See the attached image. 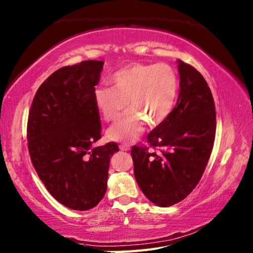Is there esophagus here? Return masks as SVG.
I'll return each mask as SVG.
<instances>
[{"instance_id": "esophagus-1", "label": "esophagus", "mask_w": 253, "mask_h": 253, "mask_svg": "<svg viewBox=\"0 0 253 253\" xmlns=\"http://www.w3.org/2000/svg\"><path fill=\"white\" fill-rule=\"evenodd\" d=\"M120 149L122 151H129V150H130V145L126 144V143H123V144L120 145Z\"/></svg>"}]
</instances>
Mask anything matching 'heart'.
Here are the masks:
<instances>
[{
	"mask_svg": "<svg viewBox=\"0 0 253 253\" xmlns=\"http://www.w3.org/2000/svg\"><path fill=\"white\" fill-rule=\"evenodd\" d=\"M113 87H98L95 101L107 122H114L128 105L131 109L108 130L114 141H132L143 131L145 122L156 127L172 112L178 95L177 73L167 63H133L115 72Z\"/></svg>",
	"mask_w": 253,
	"mask_h": 253,
	"instance_id": "obj_1",
	"label": "heart"
}]
</instances>
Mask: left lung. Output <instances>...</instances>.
I'll use <instances>...</instances> for the list:
<instances>
[{"label":"left lung","instance_id":"obj_1","mask_svg":"<svg viewBox=\"0 0 253 253\" xmlns=\"http://www.w3.org/2000/svg\"><path fill=\"white\" fill-rule=\"evenodd\" d=\"M180 92L168 119L148 134L151 149L133 145V173L144 195L169 207L189 195L201 181L215 137V105L204 76L179 60Z\"/></svg>","mask_w":253,"mask_h":253}]
</instances>
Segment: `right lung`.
Instances as JSON below:
<instances>
[{"label": "right lung", "mask_w": 253, "mask_h": 253, "mask_svg": "<svg viewBox=\"0 0 253 253\" xmlns=\"http://www.w3.org/2000/svg\"><path fill=\"white\" fill-rule=\"evenodd\" d=\"M103 61L62 67L35 93L28 116V150L39 178L56 201L73 210H88L107 191L110 158L120 151L101 138L95 101Z\"/></svg>", "instance_id": "obj_1"}]
</instances>
